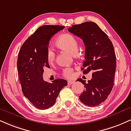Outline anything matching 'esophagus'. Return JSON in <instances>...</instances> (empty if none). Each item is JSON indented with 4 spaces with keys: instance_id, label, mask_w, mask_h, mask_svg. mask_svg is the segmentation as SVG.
Returning a JSON list of instances; mask_svg holds the SVG:
<instances>
[{
    "instance_id": "obj_1",
    "label": "esophagus",
    "mask_w": 131,
    "mask_h": 131,
    "mask_svg": "<svg viewBox=\"0 0 131 131\" xmlns=\"http://www.w3.org/2000/svg\"><path fill=\"white\" fill-rule=\"evenodd\" d=\"M74 82V81H68V85H71Z\"/></svg>"
}]
</instances>
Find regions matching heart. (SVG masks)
Wrapping results in <instances>:
<instances>
[{
	"label": "heart",
	"mask_w": 131,
	"mask_h": 131,
	"mask_svg": "<svg viewBox=\"0 0 131 131\" xmlns=\"http://www.w3.org/2000/svg\"><path fill=\"white\" fill-rule=\"evenodd\" d=\"M55 45L57 48L61 49L72 55H75L78 52V41L77 39L72 35L64 34L61 35L55 41ZM48 62L49 64H53L56 60V53L52 50H48L46 54ZM63 75L65 78H71L73 75V69L71 68H66L63 70Z\"/></svg>",
	"instance_id": "b5f03b06"
}]
</instances>
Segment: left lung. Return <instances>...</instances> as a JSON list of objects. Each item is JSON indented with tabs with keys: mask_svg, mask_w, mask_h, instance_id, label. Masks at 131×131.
Returning a JSON list of instances; mask_svg holds the SVG:
<instances>
[{
	"mask_svg": "<svg viewBox=\"0 0 131 131\" xmlns=\"http://www.w3.org/2000/svg\"><path fill=\"white\" fill-rule=\"evenodd\" d=\"M71 34L82 39L85 54L82 70L83 74L92 71L90 81L81 82L85 88L79 96L85 105L95 107L107 98L113 86L116 71V56L112 42L108 36L93 22H85L68 28Z\"/></svg>",
	"mask_w": 131,
	"mask_h": 131,
	"instance_id": "1",
	"label": "left lung"
}]
</instances>
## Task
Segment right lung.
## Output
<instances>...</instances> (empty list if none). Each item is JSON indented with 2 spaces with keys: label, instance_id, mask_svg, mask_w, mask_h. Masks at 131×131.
Masks as SVG:
<instances>
[{
  "label": "right lung",
  "instance_id": "obj_1",
  "mask_svg": "<svg viewBox=\"0 0 131 131\" xmlns=\"http://www.w3.org/2000/svg\"><path fill=\"white\" fill-rule=\"evenodd\" d=\"M64 26H41L27 39L19 52L17 68L22 91L36 108H49L56 103L60 91L67 81L57 79L52 83L43 80L44 69L49 68L46 54L49 41Z\"/></svg>",
  "mask_w": 131,
  "mask_h": 131
}]
</instances>
